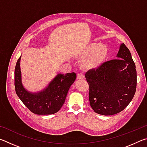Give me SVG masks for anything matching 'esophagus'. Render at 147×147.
Segmentation results:
<instances>
[{
  "instance_id": "34e87169",
  "label": "esophagus",
  "mask_w": 147,
  "mask_h": 147,
  "mask_svg": "<svg viewBox=\"0 0 147 147\" xmlns=\"http://www.w3.org/2000/svg\"><path fill=\"white\" fill-rule=\"evenodd\" d=\"M83 78H84V76L82 74L79 73V74H77V80H82Z\"/></svg>"
}]
</instances>
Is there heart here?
I'll return each instance as SVG.
<instances>
[{
	"label": "heart",
	"instance_id": "1",
	"mask_svg": "<svg viewBox=\"0 0 147 147\" xmlns=\"http://www.w3.org/2000/svg\"><path fill=\"white\" fill-rule=\"evenodd\" d=\"M108 54V49L106 45L91 43L80 53V56L84 58L83 66L87 69L97 67Z\"/></svg>",
	"mask_w": 147,
	"mask_h": 147
}]
</instances>
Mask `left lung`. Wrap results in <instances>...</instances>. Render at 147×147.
Returning a JSON list of instances; mask_svg holds the SVG:
<instances>
[{
	"label": "left lung",
	"mask_w": 147,
	"mask_h": 147,
	"mask_svg": "<svg viewBox=\"0 0 147 147\" xmlns=\"http://www.w3.org/2000/svg\"><path fill=\"white\" fill-rule=\"evenodd\" d=\"M116 57L85 75L89 86V104L100 115L121 112L130 104L136 91V65L124 43L121 44Z\"/></svg>",
	"instance_id": "obj_1"
}]
</instances>
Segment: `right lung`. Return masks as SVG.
I'll list each match as a JSON object with an SVG mask.
<instances>
[{
  "mask_svg": "<svg viewBox=\"0 0 147 147\" xmlns=\"http://www.w3.org/2000/svg\"><path fill=\"white\" fill-rule=\"evenodd\" d=\"M21 56L15 68V88L23 103L37 115H51L60 109L65 100L71 86L75 81V73L58 74L45 88L32 93L23 85L20 67Z\"/></svg>",
  "mask_w": 147,
  "mask_h": 147,
  "instance_id": "1",
  "label": "right lung"
}]
</instances>
